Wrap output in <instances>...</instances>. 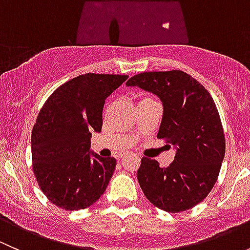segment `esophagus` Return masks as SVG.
<instances>
[{
  "mask_svg": "<svg viewBox=\"0 0 250 250\" xmlns=\"http://www.w3.org/2000/svg\"><path fill=\"white\" fill-rule=\"evenodd\" d=\"M125 153H123V155H120V158H123V157H125Z\"/></svg>",
  "mask_w": 250,
  "mask_h": 250,
  "instance_id": "esophagus-1",
  "label": "esophagus"
}]
</instances>
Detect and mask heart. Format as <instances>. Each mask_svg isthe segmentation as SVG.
Listing matches in <instances>:
<instances>
[{"mask_svg": "<svg viewBox=\"0 0 250 250\" xmlns=\"http://www.w3.org/2000/svg\"><path fill=\"white\" fill-rule=\"evenodd\" d=\"M146 99H150V98H143V99H140L139 102H141V100H146Z\"/></svg>", "mask_w": 250, "mask_h": 250, "instance_id": "b5f03b06", "label": "heart"}]
</instances>
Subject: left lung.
Listing matches in <instances>:
<instances>
[{"label":"left lung","instance_id":"1","mask_svg":"<svg viewBox=\"0 0 250 250\" xmlns=\"http://www.w3.org/2000/svg\"><path fill=\"white\" fill-rule=\"evenodd\" d=\"M125 84L160 98L163 116L157 138L175 147V157L167 168L143 157L138 181L144 195L169 213L192 208L211 191L225 157V135L213 98L180 70L143 72Z\"/></svg>","mask_w":250,"mask_h":250}]
</instances>
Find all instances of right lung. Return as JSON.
I'll return each mask as SVG.
<instances>
[{"instance_id":"obj_1","label":"right lung","mask_w":250,"mask_h":250,"mask_svg":"<svg viewBox=\"0 0 250 250\" xmlns=\"http://www.w3.org/2000/svg\"><path fill=\"white\" fill-rule=\"evenodd\" d=\"M127 78L81 75L55 89L39 112L31 134L32 168L42 192L55 206L84 209L106 190L116 160L90 151V138L102 132L106 98Z\"/></svg>"}]
</instances>
